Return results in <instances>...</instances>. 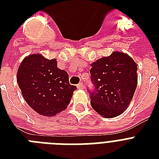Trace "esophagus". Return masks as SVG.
Masks as SVG:
<instances>
[{"instance_id": "obj_1", "label": "esophagus", "mask_w": 159, "mask_h": 159, "mask_svg": "<svg viewBox=\"0 0 159 159\" xmlns=\"http://www.w3.org/2000/svg\"><path fill=\"white\" fill-rule=\"evenodd\" d=\"M77 87L78 89H83V87H84V84L82 83V82H80L77 85Z\"/></svg>"}]
</instances>
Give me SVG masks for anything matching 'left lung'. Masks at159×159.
Masks as SVG:
<instances>
[{"instance_id": "obj_1", "label": "left lung", "mask_w": 159, "mask_h": 159, "mask_svg": "<svg viewBox=\"0 0 159 159\" xmlns=\"http://www.w3.org/2000/svg\"><path fill=\"white\" fill-rule=\"evenodd\" d=\"M91 67L95 87L90 93L92 108L106 118L121 115L128 108L137 87L136 62L128 54L115 51L92 62Z\"/></svg>"}]
</instances>
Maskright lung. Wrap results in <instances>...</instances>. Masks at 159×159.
Listing matches in <instances>:
<instances>
[{
    "instance_id": "add662e5",
    "label": "right lung",
    "mask_w": 159,
    "mask_h": 159,
    "mask_svg": "<svg viewBox=\"0 0 159 159\" xmlns=\"http://www.w3.org/2000/svg\"><path fill=\"white\" fill-rule=\"evenodd\" d=\"M17 82L27 104L37 113L51 117L64 111L77 87L69 83L57 60L39 53L25 57L17 71Z\"/></svg>"
}]
</instances>
